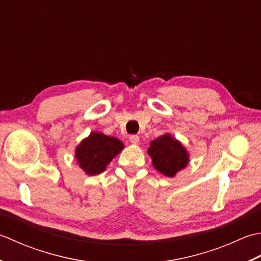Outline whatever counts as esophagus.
I'll list each match as a JSON object with an SVG mask.
<instances>
[{"mask_svg":"<svg viewBox=\"0 0 261 261\" xmlns=\"http://www.w3.org/2000/svg\"><path fill=\"white\" fill-rule=\"evenodd\" d=\"M129 141H130L132 144H137V143L140 142V136H138V135H130Z\"/></svg>","mask_w":261,"mask_h":261,"instance_id":"esophagus-1","label":"esophagus"}]
</instances>
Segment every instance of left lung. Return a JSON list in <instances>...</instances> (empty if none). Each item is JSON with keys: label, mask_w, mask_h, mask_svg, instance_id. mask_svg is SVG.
<instances>
[{"label": "left lung", "mask_w": 261, "mask_h": 261, "mask_svg": "<svg viewBox=\"0 0 261 261\" xmlns=\"http://www.w3.org/2000/svg\"><path fill=\"white\" fill-rule=\"evenodd\" d=\"M147 153L152 159L153 167L166 177H174L189 162L187 150L170 134L151 141Z\"/></svg>", "instance_id": "8db88e82"}]
</instances>
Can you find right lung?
Segmentation results:
<instances>
[{"instance_id":"obj_1","label":"right lung","mask_w":261,"mask_h":261,"mask_svg":"<svg viewBox=\"0 0 261 261\" xmlns=\"http://www.w3.org/2000/svg\"><path fill=\"white\" fill-rule=\"evenodd\" d=\"M123 148L124 144L118 138L93 132L77 145L75 158L84 172L94 175L103 172Z\"/></svg>"}]
</instances>
